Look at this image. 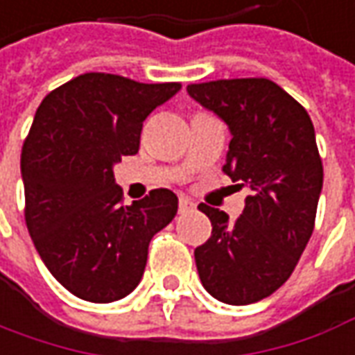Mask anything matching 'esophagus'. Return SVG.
Wrapping results in <instances>:
<instances>
[{
  "mask_svg": "<svg viewBox=\"0 0 355 355\" xmlns=\"http://www.w3.org/2000/svg\"><path fill=\"white\" fill-rule=\"evenodd\" d=\"M195 209H197V205L191 199H187V197L180 199V214H187V212H193Z\"/></svg>",
  "mask_w": 355,
  "mask_h": 355,
  "instance_id": "34e87169",
  "label": "esophagus"
}]
</instances>
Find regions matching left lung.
<instances>
[{"label":"left lung","instance_id":"obj_1","mask_svg":"<svg viewBox=\"0 0 355 355\" xmlns=\"http://www.w3.org/2000/svg\"><path fill=\"white\" fill-rule=\"evenodd\" d=\"M187 92L228 125L222 170L251 191L234 222L224 210L199 207L212 224L195 249L199 278L218 302L255 304L290 278L313 234L322 162L311 117L268 79L210 80Z\"/></svg>","mask_w":355,"mask_h":355}]
</instances>
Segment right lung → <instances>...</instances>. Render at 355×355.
Listing matches in <instances>:
<instances>
[{
  "label": "right lung",
  "instance_id": "right-lung-1",
  "mask_svg": "<svg viewBox=\"0 0 355 355\" xmlns=\"http://www.w3.org/2000/svg\"><path fill=\"white\" fill-rule=\"evenodd\" d=\"M180 89L85 73L36 110L21 154L24 220L44 265L80 300L110 304L131 294L150 239L178 212L170 189L121 205L114 164L139 153L143 121Z\"/></svg>",
  "mask_w": 355,
  "mask_h": 355
}]
</instances>
